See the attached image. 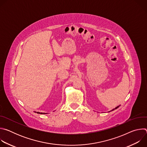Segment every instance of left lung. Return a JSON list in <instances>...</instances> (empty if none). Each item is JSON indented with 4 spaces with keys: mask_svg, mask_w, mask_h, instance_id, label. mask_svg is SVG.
<instances>
[{
    "mask_svg": "<svg viewBox=\"0 0 147 147\" xmlns=\"http://www.w3.org/2000/svg\"><path fill=\"white\" fill-rule=\"evenodd\" d=\"M119 106H117V107H116V108H115V109H112V111H113V110H115V109H117V108H119ZM109 112H110V111H109Z\"/></svg>",
    "mask_w": 147,
    "mask_h": 147,
    "instance_id": "left-lung-1",
    "label": "left lung"
}]
</instances>
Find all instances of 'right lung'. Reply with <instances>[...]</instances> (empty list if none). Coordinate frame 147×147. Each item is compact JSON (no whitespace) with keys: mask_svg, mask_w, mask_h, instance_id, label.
Here are the masks:
<instances>
[{"mask_svg":"<svg viewBox=\"0 0 147 147\" xmlns=\"http://www.w3.org/2000/svg\"><path fill=\"white\" fill-rule=\"evenodd\" d=\"M35 112V113L36 112L37 113H39V114H47V113H42V112L40 113V112Z\"/></svg>","mask_w":147,"mask_h":147,"instance_id":"add662e5","label":"right lung"}]
</instances>
